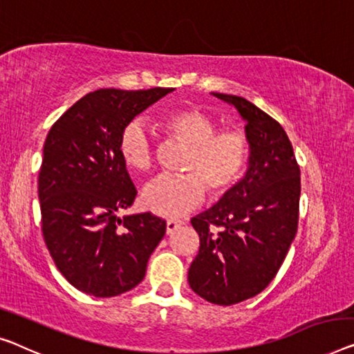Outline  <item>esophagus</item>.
Returning a JSON list of instances; mask_svg holds the SVG:
<instances>
[{
  "label": "esophagus",
  "mask_w": 354,
  "mask_h": 354,
  "mask_svg": "<svg viewBox=\"0 0 354 354\" xmlns=\"http://www.w3.org/2000/svg\"><path fill=\"white\" fill-rule=\"evenodd\" d=\"M181 225H183V221L168 219L167 221V234H171V232H175L178 227H181Z\"/></svg>",
  "instance_id": "1"
}]
</instances>
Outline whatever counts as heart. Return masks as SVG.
I'll return each mask as SVG.
<instances>
[{
  "instance_id": "heart-1",
  "label": "heart",
  "mask_w": 354,
  "mask_h": 354,
  "mask_svg": "<svg viewBox=\"0 0 354 354\" xmlns=\"http://www.w3.org/2000/svg\"><path fill=\"white\" fill-rule=\"evenodd\" d=\"M159 124L168 135L189 151L178 176H159L143 191L145 207L152 213L176 218L197 208L205 194L223 197L246 170L250 145L239 130H218V124L195 108L176 109L163 114ZM119 156L127 168L147 173L154 167L156 151L151 135L140 120H131L119 135Z\"/></svg>"
}]
</instances>
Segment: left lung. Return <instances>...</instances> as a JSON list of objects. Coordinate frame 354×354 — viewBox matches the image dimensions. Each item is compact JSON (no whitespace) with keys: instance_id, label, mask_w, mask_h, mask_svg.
Wrapping results in <instances>:
<instances>
[{"instance_id":"1","label":"left lung","mask_w":354,"mask_h":354,"mask_svg":"<svg viewBox=\"0 0 354 354\" xmlns=\"http://www.w3.org/2000/svg\"><path fill=\"white\" fill-rule=\"evenodd\" d=\"M246 120L245 178L214 207L191 219L200 236L189 284L216 305L262 292L279 270L299 224L300 168L286 131L243 97L214 93Z\"/></svg>"}]
</instances>
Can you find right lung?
<instances>
[{
  "instance_id": "1",
  "label": "right lung",
  "mask_w": 354,
  "mask_h": 354,
  "mask_svg": "<svg viewBox=\"0 0 354 354\" xmlns=\"http://www.w3.org/2000/svg\"><path fill=\"white\" fill-rule=\"evenodd\" d=\"M173 88H100L62 114L47 133L38 178L42 236L60 273L79 291L114 297L143 281L167 223L152 213L119 218L136 187L119 135Z\"/></svg>"
}]
</instances>
